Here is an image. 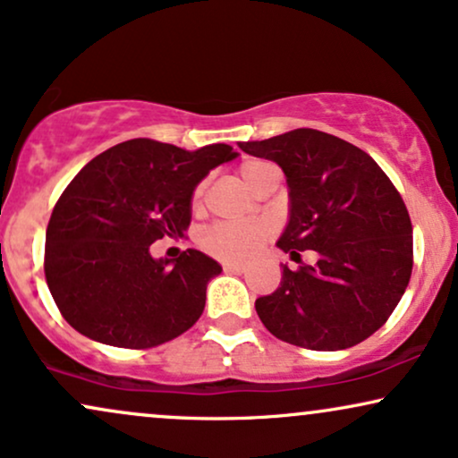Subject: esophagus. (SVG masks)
<instances>
[{
	"mask_svg": "<svg viewBox=\"0 0 458 458\" xmlns=\"http://www.w3.org/2000/svg\"><path fill=\"white\" fill-rule=\"evenodd\" d=\"M223 269H225V272H227V274H244V272H246L244 265H238V263H225Z\"/></svg>",
	"mask_w": 458,
	"mask_h": 458,
	"instance_id": "34e87169",
	"label": "esophagus"
}]
</instances>
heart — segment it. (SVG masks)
<instances>
[{
  "mask_svg": "<svg viewBox=\"0 0 458 458\" xmlns=\"http://www.w3.org/2000/svg\"><path fill=\"white\" fill-rule=\"evenodd\" d=\"M267 167L272 165L263 161H248L240 167V176L252 189L259 176ZM203 193H206V182H199L193 191V199H191L193 201V208L201 206ZM269 235H272V227L267 223H261V220H250V223H220L203 231L199 244L203 252L218 259V261L244 263L269 240Z\"/></svg>",
  "mask_w": 458,
  "mask_h": 458,
  "instance_id": "1",
  "label": "heart"
}]
</instances>
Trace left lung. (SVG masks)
<instances>
[{"instance_id": "obj_1", "label": "left lung", "mask_w": 458, "mask_h": 458, "mask_svg": "<svg viewBox=\"0 0 458 458\" xmlns=\"http://www.w3.org/2000/svg\"><path fill=\"white\" fill-rule=\"evenodd\" d=\"M276 161L289 184L291 218L278 248L293 261L318 252L314 265L282 267L280 286L255 301L272 335L310 350H344L386 323L405 293L414 252L408 208L380 165L346 140L295 131L240 142Z\"/></svg>"}]
</instances>
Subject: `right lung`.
Masks as SVG:
<instances>
[{"label":"right lung","instance_id":"add662e5","mask_svg":"<svg viewBox=\"0 0 458 458\" xmlns=\"http://www.w3.org/2000/svg\"><path fill=\"white\" fill-rule=\"evenodd\" d=\"M235 157L227 144L191 152L135 138L76 174L55 203L44 250L50 295L73 329L144 350L197 323L220 265L193 248L157 261L150 244L184 238L197 182Z\"/></svg>","mask_w":458,"mask_h":458}]
</instances>
